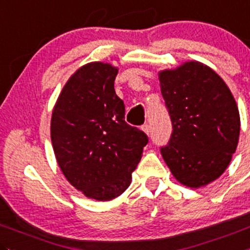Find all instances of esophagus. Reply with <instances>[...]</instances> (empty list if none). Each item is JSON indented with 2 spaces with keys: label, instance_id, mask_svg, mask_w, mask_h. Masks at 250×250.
Segmentation results:
<instances>
[{
  "label": "esophagus",
  "instance_id": "obj_1",
  "mask_svg": "<svg viewBox=\"0 0 250 250\" xmlns=\"http://www.w3.org/2000/svg\"><path fill=\"white\" fill-rule=\"evenodd\" d=\"M142 130H144L147 135H151V127H149L148 124H145V125H142Z\"/></svg>",
  "mask_w": 250,
  "mask_h": 250
}]
</instances>
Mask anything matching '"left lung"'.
Listing matches in <instances>:
<instances>
[{
	"label": "left lung",
	"instance_id": "obj_1",
	"mask_svg": "<svg viewBox=\"0 0 250 250\" xmlns=\"http://www.w3.org/2000/svg\"><path fill=\"white\" fill-rule=\"evenodd\" d=\"M161 92L172 121L169 142L161 147L175 179L200 188L217 179L236 152L241 119L222 78L198 61L159 72Z\"/></svg>",
	"mask_w": 250,
	"mask_h": 250
}]
</instances>
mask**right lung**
<instances>
[{
	"label": "right lung",
	"mask_w": 250,
	"mask_h": 250,
	"mask_svg": "<svg viewBox=\"0 0 250 250\" xmlns=\"http://www.w3.org/2000/svg\"><path fill=\"white\" fill-rule=\"evenodd\" d=\"M118 68L91 62L62 88L51 116V142L66 179L87 198L108 201L131 183L148 137L125 121Z\"/></svg>",
	"instance_id": "1"
}]
</instances>
